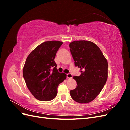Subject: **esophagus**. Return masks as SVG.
I'll return each mask as SVG.
<instances>
[{
	"instance_id": "esophagus-1",
	"label": "esophagus",
	"mask_w": 130,
	"mask_h": 130,
	"mask_svg": "<svg viewBox=\"0 0 130 130\" xmlns=\"http://www.w3.org/2000/svg\"><path fill=\"white\" fill-rule=\"evenodd\" d=\"M67 77L68 78H72L73 77V75L72 74L70 73H68L67 74Z\"/></svg>"
}]
</instances>
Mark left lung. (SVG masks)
I'll use <instances>...</instances> for the list:
<instances>
[{
  "instance_id": "8db88e82",
  "label": "left lung",
  "mask_w": 130,
  "mask_h": 130,
  "mask_svg": "<svg viewBox=\"0 0 130 130\" xmlns=\"http://www.w3.org/2000/svg\"><path fill=\"white\" fill-rule=\"evenodd\" d=\"M69 46L75 65L81 73L79 76L73 77L77 86L70 90V96L77 103H88L99 95L107 80V61L92 42L75 41Z\"/></svg>"
}]
</instances>
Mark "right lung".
<instances>
[{"label":"right lung","mask_w":130,"mask_h":130,"mask_svg":"<svg viewBox=\"0 0 130 130\" xmlns=\"http://www.w3.org/2000/svg\"><path fill=\"white\" fill-rule=\"evenodd\" d=\"M63 44L58 41L42 43L27 56L23 69L26 85L36 99L48 101L57 95L58 85L66 78L60 73L54 61L56 54Z\"/></svg>","instance_id":"obj_1"}]
</instances>
